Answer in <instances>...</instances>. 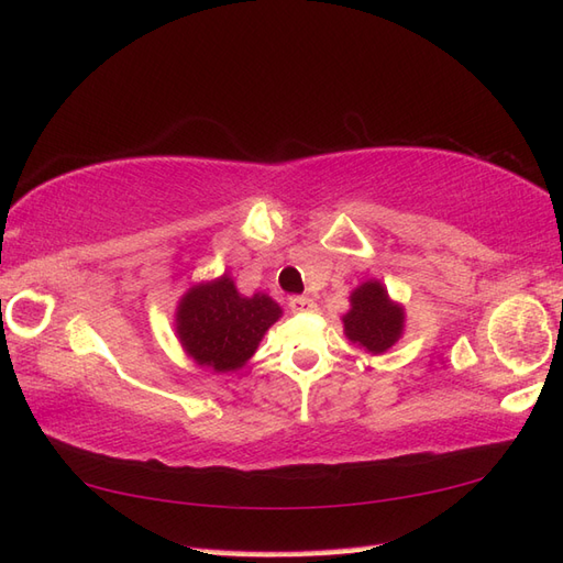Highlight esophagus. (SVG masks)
Segmentation results:
<instances>
[{"instance_id":"1","label":"esophagus","mask_w":563,"mask_h":563,"mask_svg":"<svg viewBox=\"0 0 563 563\" xmlns=\"http://www.w3.org/2000/svg\"><path fill=\"white\" fill-rule=\"evenodd\" d=\"M313 307H317V305H313V299H309V297H292L290 299V309L292 311H311Z\"/></svg>"}]
</instances>
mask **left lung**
Wrapping results in <instances>:
<instances>
[{"mask_svg": "<svg viewBox=\"0 0 563 563\" xmlns=\"http://www.w3.org/2000/svg\"><path fill=\"white\" fill-rule=\"evenodd\" d=\"M343 333L369 355H384L405 333V307L390 299L382 280H364L350 292Z\"/></svg>", "mask_w": 563, "mask_h": 563, "instance_id": "obj_1", "label": "left lung"}]
</instances>
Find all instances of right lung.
I'll return each instance as SVG.
<instances>
[{"instance_id": "1", "label": "right lung", "mask_w": 563, "mask_h": 563, "mask_svg": "<svg viewBox=\"0 0 563 563\" xmlns=\"http://www.w3.org/2000/svg\"><path fill=\"white\" fill-rule=\"evenodd\" d=\"M283 317L276 299L266 292L246 297L222 273L220 278L194 283L179 297L175 333L181 350L199 367L225 374L252 360L261 338Z\"/></svg>"}]
</instances>
